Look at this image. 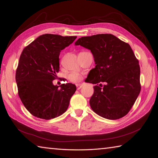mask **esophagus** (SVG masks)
<instances>
[{
	"label": "esophagus",
	"mask_w": 158,
	"mask_h": 158,
	"mask_svg": "<svg viewBox=\"0 0 158 158\" xmlns=\"http://www.w3.org/2000/svg\"><path fill=\"white\" fill-rule=\"evenodd\" d=\"M82 87V85H81V84H76V88H77V89H80Z\"/></svg>",
	"instance_id": "esophagus-1"
}]
</instances>
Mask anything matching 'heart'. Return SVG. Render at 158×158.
Listing matches in <instances>:
<instances>
[{
	"label": "heart",
	"instance_id": "obj_1",
	"mask_svg": "<svg viewBox=\"0 0 158 158\" xmlns=\"http://www.w3.org/2000/svg\"><path fill=\"white\" fill-rule=\"evenodd\" d=\"M69 78L70 81L73 82H78L82 79V77H81V76H80L78 74H76V73H73V74H70L69 76Z\"/></svg>",
	"mask_w": 158,
	"mask_h": 158
}]
</instances>
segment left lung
<instances>
[{
	"label": "left lung",
	"instance_id": "left-lung-1",
	"mask_svg": "<svg viewBox=\"0 0 158 158\" xmlns=\"http://www.w3.org/2000/svg\"><path fill=\"white\" fill-rule=\"evenodd\" d=\"M75 45L89 49L96 64L85 80L97 84L89 100L91 108L111 120L125 116L141 89L140 66L131 46L112 34L82 37ZM102 82L106 84L103 87Z\"/></svg>",
	"mask_w": 158,
	"mask_h": 158
}]
</instances>
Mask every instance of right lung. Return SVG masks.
Wrapping results in <instances>:
<instances>
[{"label":"right lung","mask_w":158,"mask_h":158,"mask_svg":"<svg viewBox=\"0 0 158 158\" xmlns=\"http://www.w3.org/2000/svg\"><path fill=\"white\" fill-rule=\"evenodd\" d=\"M76 36L55 34L40 35L23 49L16 73L18 95L32 115L43 119L54 118L67 110L75 93L74 84H52L59 71V55Z\"/></svg>","instance_id":"right-lung-1"}]
</instances>
